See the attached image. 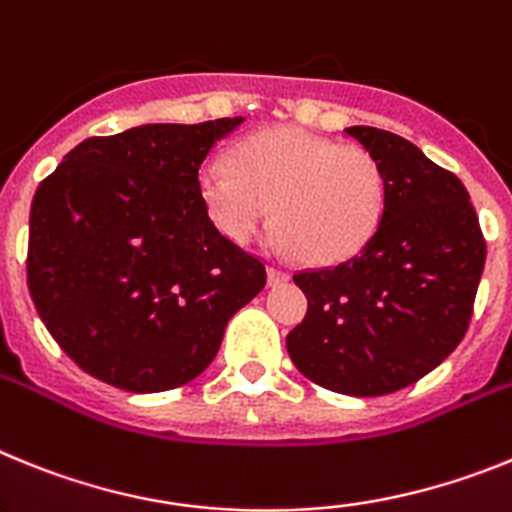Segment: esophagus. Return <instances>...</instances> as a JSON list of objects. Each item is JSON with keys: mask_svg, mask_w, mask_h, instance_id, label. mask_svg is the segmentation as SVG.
I'll use <instances>...</instances> for the list:
<instances>
[{"mask_svg": "<svg viewBox=\"0 0 512 512\" xmlns=\"http://www.w3.org/2000/svg\"><path fill=\"white\" fill-rule=\"evenodd\" d=\"M286 281H288L286 270L270 265V268H268V283H270V286H281V283H286Z\"/></svg>", "mask_w": 512, "mask_h": 512, "instance_id": "obj_1", "label": "esophagus"}]
</instances>
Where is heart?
<instances>
[{
    "label": "heart",
    "instance_id": "1",
    "mask_svg": "<svg viewBox=\"0 0 512 512\" xmlns=\"http://www.w3.org/2000/svg\"><path fill=\"white\" fill-rule=\"evenodd\" d=\"M231 162L211 159L201 170L203 201L231 242L257 237L273 206L281 242L311 265L350 260L379 229L384 172L361 146L273 128L244 139Z\"/></svg>",
    "mask_w": 512,
    "mask_h": 512
}]
</instances>
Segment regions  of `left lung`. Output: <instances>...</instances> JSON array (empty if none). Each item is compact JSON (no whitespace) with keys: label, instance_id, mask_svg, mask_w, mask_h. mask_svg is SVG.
<instances>
[{"label":"left lung","instance_id":"8db88e82","mask_svg":"<svg viewBox=\"0 0 512 512\" xmlns=\"http://www.w3.org/2000/svg\"><path fill=\"white\" fill-rule=\"evenodd\" d=\"M345 133L384 172V216L355 257L293 275L309 309L286 348L314 384L381 397L415 384L464 340L487 244L453 172L397 133L371 126Z\"/></svg>","mask_w":512,"mask_h":512}]
</instances>
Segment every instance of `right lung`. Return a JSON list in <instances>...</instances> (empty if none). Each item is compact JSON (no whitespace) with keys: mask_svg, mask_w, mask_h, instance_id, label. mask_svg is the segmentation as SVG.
<instances>
[{"mask_svg":"<svg viewBox=\"0 0 512 512\" xmlns=\"http://www.w3.org/2000/svg\"><path fill=\"white\" fill-rule=\"evenodd\" d=\"M239 123L92 136L35 190L30 296L95 379L136 394L188 384L268 281L260 257L213 226L198 180L211 146Z\"/></svg>","mask_w":512,"mask_h":512,"instance_id":"add662e5","label":"right lung"}]
</instances>
